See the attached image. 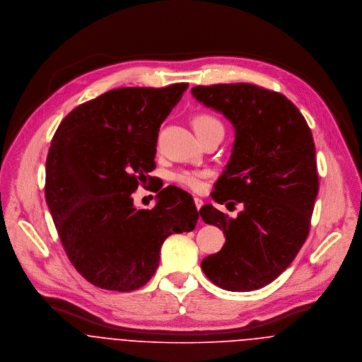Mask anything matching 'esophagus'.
Instances as JSON below:
<instances>
[{
	"label": "esophagus",
	"instance_id": "esophagus-1",
	"mask_svg": "<svg viewBox=\"0 0 362 362\" xmlns=\"http://www.w3.org/2000/svg\"><path fill=\"white\" fill-rule=\"evenodd\" d=\"M194 202H195V206H197L198 210L204 206V201H202L199 197H195V198H194Z\"/></svg>",
	"mask_w": 362,
	"mask_h": 362
}]
</instances>
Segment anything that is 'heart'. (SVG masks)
I'll use <instances>...</instances> for the list:
<instances>
[{"label":"heart","mask_w":362,"mask_h":362,"mask_svg":"<svg viewBox=\"0 0 362 362\" xmlns=\"http://www.w3.org/2000/svg\"><path fill=\"white\" fill-rule=\"evenodd\" d=\"M192 125H194V129L197 132V135H202L205 132H209L211 129H216V128H223L221 122L211 114H207V112H202V114H198L194 121H192ZM173 180L182 185V187H187V188H191V189H201L202 185H204V173H199V171H188V170H182V171H177L173 174Z\"/></svg>","instance_id":"1"}]
</instances>
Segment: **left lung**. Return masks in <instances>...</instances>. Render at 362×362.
Listing matches in <instances>:
<instances>
[{
  "label": "left lung",
  "instance_id": "obj_1",
  "mask_svg": "<svg viewBox=\"0 0 362 362\" xmlns=\"http://www.w3.org/2000/svg\"><path fill=\"white\" fill-rule=\"evenodd\" d=\"M191 92L235 131L211 198L243 205L235 218L211 205L199 210L205 223L226 235L220 252L202 260V270L224 290H258L291 264L310 233L319 189L310 127L284 95L257 85L221 83Z\"/></svg>",
  "mask_w": 362,
  "mask_h": 362
}]
</instances>
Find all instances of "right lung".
Returning <instances> with one entry per match:
<instances>
[{
  "label": "right lung",
  "mask_w": 362,
  "mask_h": 362,
  "mask_svg": "<svg viewBox=\"0 0 362 362\" xmlns=\"http://www.w3.org/2000/svg\"><path fill=\"white\" fill-rule=\"evenodd\" d=\"M187 89L105 92L74 108L52 136L46 202L66 257L96 287L127 293L145 286L164 240L198 223L192 197L174 185L156 189L152 209H136L132 199L156 168L160 125Z\"/></svg>",
  "instance_id": "right-lung-1"
}]
</instances>
